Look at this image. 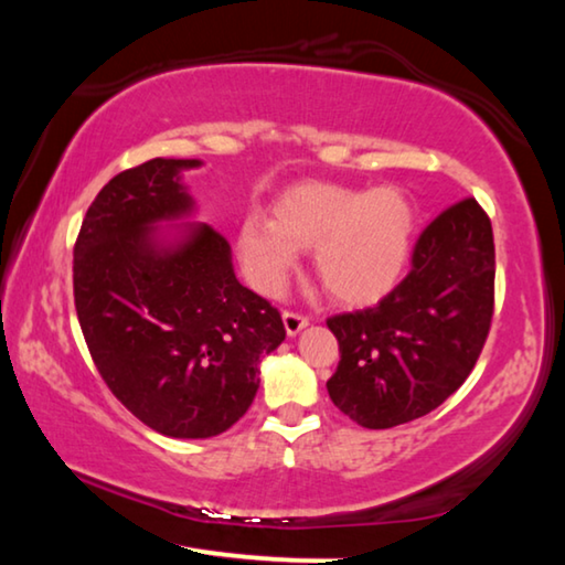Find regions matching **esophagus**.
<instances>
[{
  "label": "esophagus",
  "mask_w": 565,
  "mask_h": 565,
  "mask_svg": "<svg viewBox=\"0 0 565 565\" xmlns=\"http://www.w3.org/2000/svg\"><path fill=\"white\" fill-rule=\"evenodd\" d=\"M281 319H284V329H286V333H289V337H296V333H299L301 329L309 327V319L301 317V313H296V311H284Z\"/></svg>",
  "instance_id": "esophagus-1"
}]
</instances>
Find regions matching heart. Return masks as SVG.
<instances>
[{
    "label": "heart",
    "instance_id": "heart-1",
    "mask_svg": "<svg viewBox=\"0 0 565 565\" xmlns=\"http://www.w3.org/2000/svg\"><path fill=\"white\" fill-rule=\"evenodd\" d=\"M414 238L416 206L404 189L301 181L274 199L269 218H246L236 252L254 289L274 296L299 248H313V274L331 299L363 306L384 299L401 281Z\"/></svg>",
    "mask_w": 565,
    "mask_h": 565
}]
</instances>
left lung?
<instances>
[{
  "instance_id": "left-lung-1",
  "label": "left lung",
  "mask_w": 565,
  "mask_h": 565,
  "mask_svg": "<svg viewBox=\"0 0 565 565\" xmlns=\"http://www.w3.org/2000/svg\"><path fill=\"white\" fill-rule=\"evenodd\" d=\"M493 279L491 218L463 199L424 228L394 291L327 321L341 351L327 381L333 406L363 428H394L441 406L489 337Z\"/></svg>"
}]
</instances>
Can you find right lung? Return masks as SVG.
Here are the masks:
<instances>
[{
	"mask_svg": "<svg viewBox=\"0 0 565 565\" xmlns=\"http://www.w3.org/2000/svg\"><path fill=\"white\" fill-rule=\"evenodd\" d=\"M199 167L151 159L121 171L74 246L76 317L104 384L171 438L232 428L256 396L262 359L286 339L281 313L238 284L226 238L184 222L196 204L181 171Z\"/></svg>",
	"mask_w": 565,
	"mask_h": 565,
	"instance_id": "right-lung-1",
	"label": "right lung"
}]
</instances>
